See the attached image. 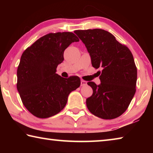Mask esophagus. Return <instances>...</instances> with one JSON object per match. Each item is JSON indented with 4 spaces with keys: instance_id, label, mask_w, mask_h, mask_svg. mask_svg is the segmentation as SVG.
<instances>
[{
    "instance_id": "esophagus-1",
    "label": "esophagus",
    "mask_w": 153,
    "mask_h": 153,
    "mask_svg": "<svg viewBox=\"0 0 153 153\" xmlns=\"http://www.w3.org/2000/svg\"><path fill=\"white\" fill-rule=\"evenodd\" d=\"M87 84V82L85 81V80H81V86H86Z\"/></svg>"
}]
</instances>
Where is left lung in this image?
I'll return each instance as SVG.
<instances>
[{
  "label": "left lung",
  "instance_id": "8db88e82",
  "mask_svg": "<svg viewBox=\"0 0 153 153\" xmlns=\"http://www.w3.org/2000/svg\"><path fill=\"white\" fill-rule=\"evenodd\" d=\"M74 32L86 46L93 67L102 68L100 85L94 82L87 83L93 90L86 99L87 108L93 115L104 120L120 117L128 108L136 90L137 68L132 53L104 30Z\"/></svg>",
  "mask_w": 153,
  "mask_h": 153
}]
</instances>
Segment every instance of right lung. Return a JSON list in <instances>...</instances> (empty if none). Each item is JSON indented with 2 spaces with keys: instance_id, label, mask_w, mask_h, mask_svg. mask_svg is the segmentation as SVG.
<instances>
[{
  "instance_id": "obj_1",
  "label": "right lung",
  "mask_w": 153,
  "mask_h": 153,
  "mask_svg": "<svg viewBox=\"0 0 153 153\" xmlns=\"http://www.w3.org/2000/svg\"><path fill=\"white\" fill-rule=\"evenodd\" d=\"M79 38L72 32L48 33L27 48L17 67V88L25 107L38 118H48L63 109L69 94L79 87L77 76L56 74L64 51Z\"/></svg>"
}]
</instances>
